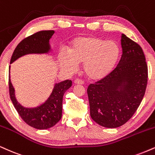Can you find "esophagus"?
<instances>
[{
    "label": "esophagus",
    "mask_w": 155,
    "mask_h": 155,
    "mask_svg": "<svg viewBox=\"0 0 155 155\" xmlns=\"http://www.w3.org/2000/svg\"><path fill=\"white\" fill-rule=\"evenodd\" d=\"M74 83L75 84H81V85L84 84V81H81V80H80V79L74 80Z\"/></svg>",
    "instance_id": "esophagus-1"
}]
</instances>
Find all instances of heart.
Returning a JSON list of instances; mask_svg holds the SVG:
<instances>
[{"instance_id": "heart-1", "label": "heart", "mask_w": 155, "mask_h": 155, "mask_svg": "<svg viewBox=\"0 0 155 155\" xmlns=\"http://www.w3.org/2000/svg\"><path fill=\"white\" fill-rule=\"evenodd\" d=\"M120 56L118 45L113 40L94 37H78L73 41L68 54L61 52L60 66L67 72L74 73L77 64L83 63L85 76L91 80H100L114 69Z\"/></svg>"}]
</instances>
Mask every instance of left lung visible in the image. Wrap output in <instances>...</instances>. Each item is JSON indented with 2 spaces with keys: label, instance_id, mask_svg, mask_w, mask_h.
Wrapping results in <instances>:
<instances>
[{
  "label": "left lung",
  "instance_id": "1",
  "mask_svg": "<svg viewBox=\"0 0 155 155\" xmlns=\"http://www.w3.org/2000/svg\"><path fill=\"white\" fill-rule=\"evenodd\" d=\"M123 54L109 75L87 88L91 118L106 128L126 124L137 111L146 91L148 68L142 48L124 34Z\"/></svg>",
  "mask_w": 155,
  "mask_h": 155
}]
</instances>
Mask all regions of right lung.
I'll list each match as a JSON object with an SVG mask.
<instances>
[{
    "label": "right lung",
    "mask_w": 155,
    "mask_h": 155,
    "mask_svg": "<svg viewBox=\"0 0 155 155\" xmlns=\"http://www.w3.org/2000/svg\"><path fill=\"white\" fill-rule=\"evenodd\" d=\"M55 31L53 30L40 31L29 36L20 42L11 58L10 63L28 54H44L51 51L50 39ZM9 66V94L13 105L26 124L37 128L48 129L55 126L62 117V104L64 93L71 87V80H65L55 84L52 93L45 102L35 107H25L18 103L15 96V89L10 79Z\"/></svg>",
    "instance_id": "1"
}]
</instances>
